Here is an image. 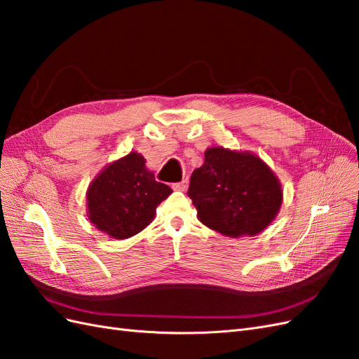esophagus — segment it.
<instances>
[{"label":"esophagus","instance_id":"1","mask_svg":"<svg viewBox=\"0 0 359 359\" xmlns=\"http://www.w3.org/2000/svg\"><path fill=\"white\" fill-rule=\"evenodd\" d=\"M173 190H178V191H186L189 189V180H182L181 182H175L173 184Z\"/></svg>","mask_w":359,"mask_h":359}]
</instances>
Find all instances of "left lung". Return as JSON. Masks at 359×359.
<instances>
[{
    "label": "left lung",
    "mask_w": 359,
    "mask_h": 359,
    "mask_svg": "<svg viewBox=\"0 0 359 359\" xmlns=\"http://www.w3.org/2000/svg\"><path fill=\"white\" fill-rule=\"evenodd\" d=\"M198 219L231 238L255 236L273 222L283 201L281 184L264 160L248 151L212 147L190 178Z\"/></svg>",
    "instance_id": "left-lung-1"
}]
</instances>
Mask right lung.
Returning <instances> with one entry per match:
<instances>
[{
	"label": "right lung",
	"instance_id": "right-lung-1",
	"mask_svg": "<svg viewBox=\"0 0 359 359\" xmlns=\"http://www.w3.org/2000/svg\"><path fill=\"white\" fill-rule=\"evenodd\" d=\"M172 189L157 182L136 151L107 165L86 191L88 219L97 229L115 240L144 231L154 220L157 206Z\"/></svg>",
	"mask_w": 359,
	"mask_h": 359
}]
</instances>
